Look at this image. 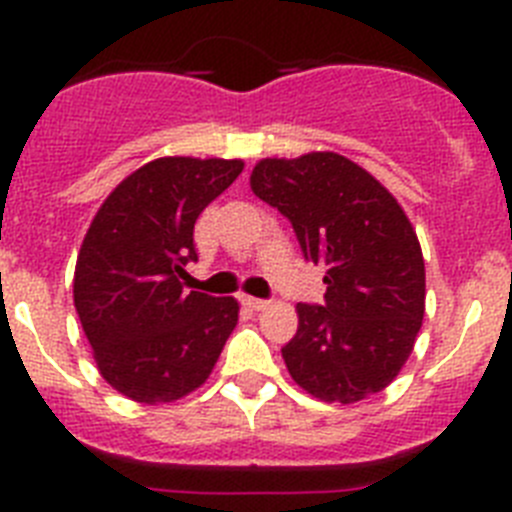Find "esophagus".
<instances>
[{"instance_id": "esophagus-1", "label": "esophagus", "mask_w": 512, "mask_h": 512, "mask_svg": "<svg viewBox=\"0 0 512 512\" xmlns=\"http://www.w3.org/2000/svg\"><path fill=\"white\" fill-rule=\"evenodd\" d=\"M243 305H248L251 310H266L269 300H259V297H243Z\"/></svg>"}]
</instances>
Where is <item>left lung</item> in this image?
I'll return each mask as SVG.
<instances>
[{
  "mask_svg": "<svg viewBox=\"0 0 512 512\" xmlns=\"http://www.w3.org/2000/svg\"><path fill=\"white\" fill-rule=\"evenodd\" d=\"M251 189L292 223L305 259L325 266V302L297 305L300 325L282 348L292 379L343 405L382 392L425 312L423 251L400 202L333 151L261 158Z\"/></svg>",
  "mask_w": 512,
  "mask_h": 512,
  "instance_id": "1",
  "label": "left lung"
}]
</instances>
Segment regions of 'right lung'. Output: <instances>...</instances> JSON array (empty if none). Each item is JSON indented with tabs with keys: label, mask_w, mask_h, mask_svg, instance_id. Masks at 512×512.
<instances>
[{
	"label": "right lung",
	"mask_w": 512,
	"mask_h": 512,
	"mask_svg": "<svg viewBox=\"0 0 512 512\" xmlns=\"http://www.w3.org/2000/svg\"><path fill=\"white\" fill-rule=\"evenodd\" d=\"M243 171L241 158L166 156L110 192L74 271V305L104 382L143 405L182 400L210 377L238 300L187 292L194 223Z\"/></svg>",
	"instance_id": "add662e5"
}]
</instances>
